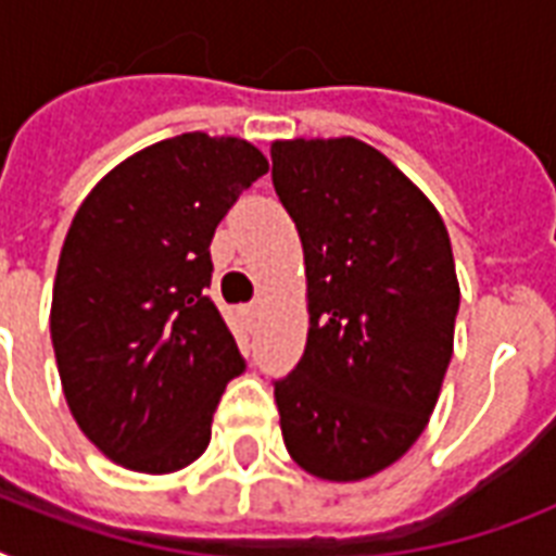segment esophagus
Instances as JSON below:
<instances>
[{"label":"esophagus","mask_w":556,"mask_h":556,"mask_svg":"<svg viewBox=\"0 0 556 556\" xmlns=\"http://www.w3.org/2000/svg\"><path fill=\"white\" fill-rule=\"evenodd\" d=\"M244 314H248V320H256V317H260V305H248Z\"/></svg>","instance_id":"obj_1"}]
</instances>
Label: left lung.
Here are the masks:
<instances>
[{
	"instance_id": "8db88e82",
	"label": "left lung",
	"mask_w": 556,
	"mask_h": 556,
	"mask_svg": "<svg viewBox=\"0 0 556 556\" xmlns=\"http://www.w3.org/2000/svg\"><path fill=\"white\" fill-rule=\"evenodd\" d=\"M270 178L303 242L308 340L274 383L305 473L361 482L413 447L453 357L458 279L439 210L357 138L270 143Z\"/></svg>"
}]
</instances>
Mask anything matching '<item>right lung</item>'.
<instances>
[{
	"label": "right lung",
	"instance_id": "obj_1",
	"mask_svg": "<svg viewBox=\"0 0 556 556\" xmlns=\"http://www.w3.org/2000/svg\"><path fill=\"white\" fill-rule=\"evenodd\" d=\"M268 173L251 141L185 132L135 152L83 199L51 296V343L83 435L135 473H176L207 450L236 340L207 296L210 242Z\"/></svg>",
	"mask_w": 556,
	"mask_h": 556
}]
</instances>
